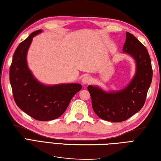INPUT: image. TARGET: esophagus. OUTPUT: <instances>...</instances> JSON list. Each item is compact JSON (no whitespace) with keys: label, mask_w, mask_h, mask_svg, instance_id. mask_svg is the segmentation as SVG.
<instances>
[{"label":"esophagus","mask_w":161,"mask_h":161,"mask_svg":"<svg viewBox=\"0 0 161 161\" xmlns=\"http://www.w3.org/2000/svg\"><path fill=\"white\" fill-rule=\"evenodd\" d=\"M91 78L89 76H85L83 77V79H82V84L86 85V84H89L91 82Z\"/></svg>","instance_id":"34e87169"}]
</instances>
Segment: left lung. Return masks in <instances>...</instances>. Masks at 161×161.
<instances>
[{
  "label": "left lung",
  "mask_w": 161,
  "mask_h": 161,
  "mask_svg": "<svg viewBox=\"0 0 161 161\" xmlns=\"http://www.w3.org/2000/svg\"><path fill=\"white\" fill-rule=\"evenodd\" d=\"M123 51L136 62L135 76L130 84L120 91L110 92L97 86L87 87L95 113L101 119L114 122L128 119L142 109L153 79L152 65L147 48L129 32H126Z\"/></svg>",
  "instance_id": "obj_1"
}]
</instances>
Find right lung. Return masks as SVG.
<instances>
[{"label": "right lung", "mask_w": 161, "mask_h": 161, "mask_svg": "<svg viewBox=\"0 0 161 161\" xmlns=\"http://www.w3.org/2000/svg\"><path fill=\"white\" fill-rule=\"evenodd\" d=\"M42 31L31 33L18 46L13 57L9 79L14 100L19 108L35 119L50 121L64 113L82 85L69 83L47 86L33 76L27 66V53L33 37Z\"/></svg>", "instance_id": "1"}]
</instances>
